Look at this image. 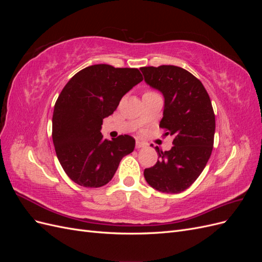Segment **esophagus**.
Segmentation results:
<instances>
[{"instance_id":"1","label":"esophagus","mask_w":262,"mask_h":262,"mask_svg":"<svg viewBox=\"0 0 262 262\" xmlns=\"http://www.w3.org/2000/svg\"><path fill=\"white\" fill-rule=\"evenodd\" d=\"M145 146H146L145 143H143V142L137 140V142H136V147L137 148H142V147H145Z\"/></svg>"}]
</instances>
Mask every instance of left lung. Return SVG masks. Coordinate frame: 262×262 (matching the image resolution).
<instances>
[{
    "label": "left lung",
    "mask_w": 262,
    "mask_h": 262,
    "mask_svg": "<svg viewBox=\"0 0 262 262\" xmlns=\"http://www.w3.org/2000/svg\"><path fill=\"white\" fill-rule=\"evenodd\" d=\"M144 81L164 96L161 128L173 138L172 147H155L160 160L144 170L147 184L157 191L180 193L191 186L212 153L215 116L202 83L175 66L141 68Z\"/></svg>",
    "instance_id": "8db88e82"
}]
</instances>
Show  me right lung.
I'll return each instance as SVG.
<instances>
[{
	"label": "right lung",
	"instance_id": "add662e5",
	"mask_svg": "<svg viewBox=\"0 0 262 262\" xmlns=\"http://www.w3.org/2000/svg\"><path fill=\"white\" fill-rule=\"evenodd\" d=\"M142 81L138 69L95 64L77 72L62 90L53 110L52 140L63 170L75 184L105 186L122 158L133 152L132 137L107 140L100 130L102 120Z\"/></svg>",
	"mask_w": 262,
	"mask_h": 262
}]
</instances>
